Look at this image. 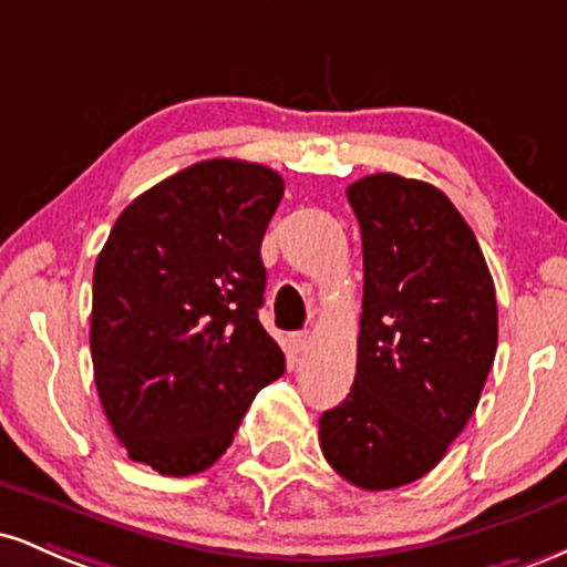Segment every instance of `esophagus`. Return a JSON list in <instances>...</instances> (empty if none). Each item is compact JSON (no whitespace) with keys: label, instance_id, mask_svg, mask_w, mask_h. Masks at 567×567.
I'll return each mask as SVG.
<instances>
[{"label":"esophagus","instance_id":"esophagus-1","mask_svg":"<svg viewBox=\"0 0 567 567\" xmlns=\"http://www.w3.org/2000/svg\"><path fill=\"white\" fill-rule=\"evenodd\" d=\"M309 343H311V336L306 333V330H296V333L288 336V347L290 351H296V354H301V351L309 349Z\"/></svg>","mask_w":567,"mask_h":567}]
</instances>
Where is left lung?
Here are the masks:
<instances>
[{
    "mask_svg": "<svg viewBox=\"0 0 567 567\" xmlns=\"http://www.w3.org/2000/svg\"><path fill=\"white\" fill-rule=\"evenodd\" d=\"M362 231L357 375L320 419L328 464L362 491L415 483L477 408L498 347L496 288L437 186L375 173L347 188Z\"/></svg>",
    "mask_w": 567,
    "mask_h": 567,
    "instance_id": "left-lung-1",
    "label": "left lung"
}]
</instances>
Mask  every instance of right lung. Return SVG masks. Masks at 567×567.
I'll use <instances>...</instances> for the list:
<instances>
[{
  "label": "right lung",
  "mask_w": 567,
  "mask_h": 567,
  "mask_svg": "<svg viewBox=\"0 0 567 567\" xmlns=\"http://www.w3.org/2000/svg\"><path fill=\"white\" fill-rule=\"evenodd\" d=\"M282 175L205 159L135 197L95 261L90 351L127 455L167 477L213 466L285 373L264 330L261 239Z\"/></svg>",
  "instance_id": "right-lung-1"
}]
</instances>
